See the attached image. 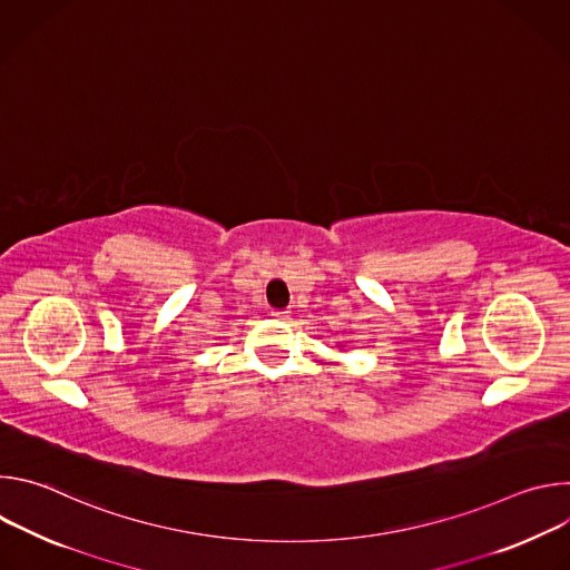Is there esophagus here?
Instances as JSON below:
<instances>
[{"mask_svg": "<svg viewBox=\"0 0 570 570\" xmlns=\"http://www.w3.org/2000/svg\"><path fill=\"white\" fill-rule=\"evenodd\" d=\"M271 315H273L275 320H288V311H282V308H275Z\"/></svg>", "mask_w": 570, "mask_h": 570, "instance_id": "esophagus-1", "label": "esophagus"}]
</instances>
